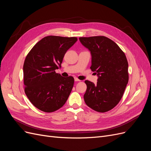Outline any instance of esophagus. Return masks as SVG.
Returning a JSON list of instances; mask_svg holds the SVG:
<instances>
[{
  "instance_id": "obj_1",
  "label": "esophagus",
  "mask_w": 151,
  "mask_h": 151,
  "mask_svg": "<svg viewBox=\"0 0 151 151\" xmlns=\"http://www.w3.org/2000/svg\"><path fill=\"white\" fill-rule=\"evenodd\" d=\"M74 81H75L76 82H78V81H80V80H79L78 78H77V77H75V78H74Z\"/></svg>"
}]
</instances>
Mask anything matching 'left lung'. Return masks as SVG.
<instances>
[{
	"instance_id": "left-lung-1",
	"label": "left lung",
	"mask_w": 151,
	"mask_h": 151,
	"mask_svg": "<svg viewBox=\"0 0 151 151\" xmlns=\"http://www.w3.org/2000/svg\"><path fill=\"white\" fill-rule=\"evenodd\" d=\"M79 40L90 51V68L98 77L96 84L85 81L84 101L98 112L111 110L120 102L129 82L125 55L116 43L103 36L81 37Z\"/></svg>"
}]
</instances>
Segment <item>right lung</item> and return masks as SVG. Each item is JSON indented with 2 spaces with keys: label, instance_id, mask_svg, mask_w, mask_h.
Segmentation results:
<instances>
[{
  "label": "right lung",
  "instance_id": "obj_1",
  "mask_svg": "<svg viewBox=\"0 0 151 151\" xmlns=\"http://www.w3.org/2000/svg\"><path fill=\"white\" fill-rule=\"evenodd\" d=\"M77 41L76 37L48 36L27 55L23 65L24 92L40 110L53 112L67 101L74 86V77L65 78L55 70L61 67L65 53Z\"/></svg>",
  "mask_w": 151,
  "mask_h": 151
}]
</instances>
